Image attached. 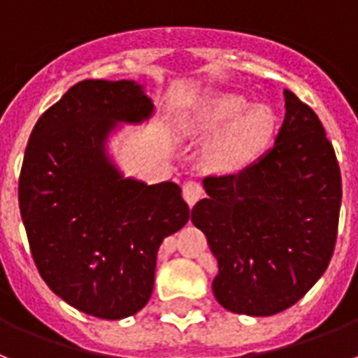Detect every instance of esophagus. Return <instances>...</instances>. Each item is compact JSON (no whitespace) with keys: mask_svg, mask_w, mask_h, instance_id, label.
<instances>
[{"mask_svg":"<svg viewBox=\"0 0 358 358\" xmlns=\"http://www.w3.org/2000/svg\"><path fill=\"white\" fill-rule=\"evenodd\" d=\"M202 196H203L202 184L196 182V180H187V182L184 184V198L187 200L189 206L193 207Z\"/></svg>","mask_w":358,"mask_h":358,"instance_id":"esophagus-1","label":"esophagus"}]
</instances>
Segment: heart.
Returning a JSON list of instances; mask_svg holds the SVG:
<instances>
[{
  "label": "heart",
  "instance_id": "heart-1",
  "mask_svg": "<svg viewBox=\"0 0 358 358\" xmlns=\"http://www.w3.org/2000/svg\"><path fill=\"white\" fill-rule=\"evenodd\" d=\"M193 127L198 133L215 134L207 147V164L211 169H244L269 143L275 131V116L267 107H251L236 94H218L207 98L194 114Z\"/></svg>",
  "mask_w": 358,
  "mask_h": 358
}]
</instances>
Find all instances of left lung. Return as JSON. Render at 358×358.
<instances>
[{
    "instance_id": "8db88e82",
    "label": "left lung",
    "mask_w": 358,
    "mask_h": 358,
    "mask_svg": "<svg viewBox=\"0 0 358 358\" xmlns=\"http://www.w3.org/2000/svg\"><path fill=\"white\" fill-rule=\"evenodd\" d=\"M275 145L238 173L206 176L191 220L218 260L216 300L231 313L269 317L324 275L337 242L341 169L313 109L284 91Z\"/></svg>"
}]
</instances>
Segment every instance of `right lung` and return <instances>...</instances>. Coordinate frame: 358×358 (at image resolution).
I'll list each match as a JSON object with an SVG mask.
<instances>
[{"label": "right lung", "mask_w": 358, "mask_h": 358, "mask_svg": "<svg viewBox=\"0 0 358 358\" xmlns=\"http://www.w3.org/2000/svg\"><path fill=\"white\" fill-rule=\"evenodd\" d=\"M152 107L134 82L83 80L41 114L21 165L20 211L41 278L105 320L149 302L158 248L191 218L178 185L123 178L105 152L116 123L143 122Z\"/></svg>", "instance_id": "right-lung-1"}]
</instances>
